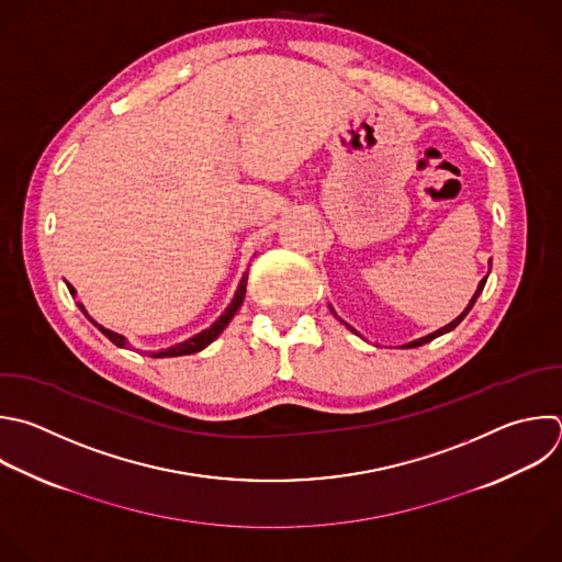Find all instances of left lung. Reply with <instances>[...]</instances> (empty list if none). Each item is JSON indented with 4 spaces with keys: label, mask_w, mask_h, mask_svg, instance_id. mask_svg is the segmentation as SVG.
Here are the masks:
<instances>
[{
    "label": "left lung",
    "mask_w": 562,
    "mask_h": 562,
    "mask_svg": "<svg viewBox=\"0 0 562 562\" xmlns=\"http://www.w3.org/2000/svg\"><path fill=\"white\" fill-rule=\"evenodd\" d=\"M485 280H487V278H483V280H481V284H479V289H476V293H474V297H472V300H470V304H468V308H465V311H463V313H461V315H459V317H457V319H452V322H450V324H448V326H443V328H439V330H435V333H430V335H426V337H422V339H415V341H411V344H408V346H406V348H415V346H422V344H428V341H432V339H435V337H439V335H443V333H448V330H452V328H454V326H457V324H459V322H461V319H463V317H465V315H468V311H470V308H472V306H474V302H476V297H479V293H481V291H483V286H485Z\"/></svg>",
    "instance_id": "obj_1"
}]
</instances>
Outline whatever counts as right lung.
Instances as JSON below:
<instances>
[{"mask_svg":"<svg viewBox=\"0 0 562 562\" xmlns=\"http://www.w3.org/2000/svg\"><path fill=\"white\" fill-rule=\"evenodd\" d=\"M245 291H247V276L240 280V286H238V291H236V295H234V300H232V304L227 306V311L210 326V328H205L203 333H199V335H194V337H190L187 341H182V344H176V346H171V348H167V350H158V352H151V357H178V355H192V352H199V350H203L207 344H212L223 330H225V326L232 322V317L236 315V311L243 306V300H245ZM70 293H75V289L70 286ZM79 308L86 313V308H83V304H79ZM88 315V313H86ZM92 324L94 326H99L94 319H92ZM99 330L112 341V344H116V346H127V341H125V337L123 335H119V333H114V330H108V328H103V326H99Z\"/></svg>","mask_w":562,"mask_h":562,"instance_id":"add662e5","label":"right lung"}]
</instances>
